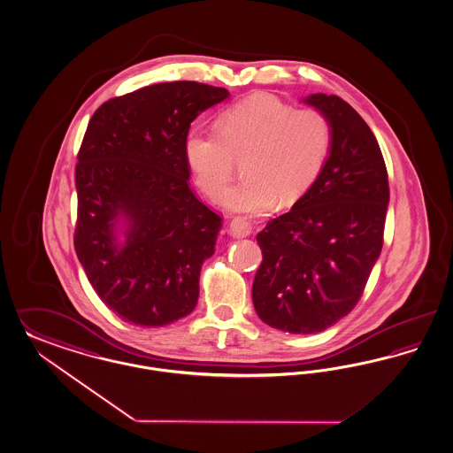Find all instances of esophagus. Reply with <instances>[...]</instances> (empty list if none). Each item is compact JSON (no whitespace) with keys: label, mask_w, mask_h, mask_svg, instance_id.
I'll use <instances>...</instances> for the list:
<instances>
[{"label":"esophagus","mask_w":453,"mask_h":453,"mask_svg":"<svg viewBox=\"0 0 453 453\" xmlns=\"http://www.w3.org/2000/svg\"><path fill=\"white\" fill-rule=\"evenodd\" d=\"M229 234L235 237V239H242L250 234V224L242 218H235L231 220L229 224Z\"/></svg>","instance_id":"esophagus-1"}]
</instances>
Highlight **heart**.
I'll use <instances>...</instances> for the list:
<instances>
[{
    "instance_id": "heart-1",
    "label": "heart",
    "mask_w": 453,
    "mask_h": 453,
    "mask_svg": "<svg viewBox=\"0 0 453 453\" xmlns=\"http://www.w3.org/2000/svg\"><path fill=\"white\" fill-rule=\"evenodd\" d=\"M218 130L194 128L186 157L197 186L219 201L229 186L235 158L244 157V180L222 205L233 212L265 214L297 203L314 186L331 149V127L316 110H295L267 94L250 95L222 111Z\"/></svg>"
}]
</instances>
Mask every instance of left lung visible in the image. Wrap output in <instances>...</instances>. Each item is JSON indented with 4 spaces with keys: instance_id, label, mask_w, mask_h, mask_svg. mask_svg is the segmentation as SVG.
Returning <instances> with one entry per match:
<instances>
[{
    "instance_id": "1",
    "label": "left lung",
    "mask_w": 453,
    "mask_h": 453,
    "mask_svg": "<svg viewBox=\"0 0 453 453\" xmlns=\"http://www.w3.org/2000/svg\"><path fill=\"white\" fill-rule=\"evenodd\" d=\"M331 127L328 160L293 209L257 234L263 263L252 282L271 328L312 334L351 311L383 246L388 173L372 128L336 95L301 98Z\"/></svg>"
}]
</instances>
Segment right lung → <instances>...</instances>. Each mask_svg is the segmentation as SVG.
I'll return each mask as SVG.
<instances>
[{
  "label": "right lung",
  "instance_id": "obj_1",
  "mask_svg": "<svg viewBox=\"0 0 453 453\" xmlns=\"http://www.w3.org/2000/svg\"><path fill=\"white\" fill-rule=\"evenodd\" d=\"M229 92L156 83L111 98L88 122L75 186V250L95 293L124 321L165 326L194 311L220 216L188 188L190 124Z\"/></svg>",
  "mask_w": 453,
  "mask_h": 453
}]
</instances>
